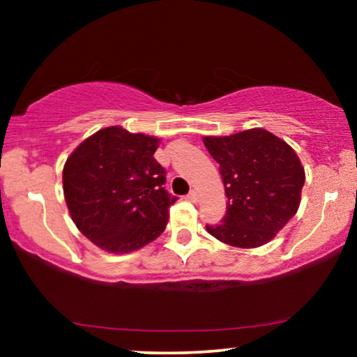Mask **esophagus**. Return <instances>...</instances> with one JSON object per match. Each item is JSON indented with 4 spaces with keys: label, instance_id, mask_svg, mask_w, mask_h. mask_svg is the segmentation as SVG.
Here are the masks:
<instances>
[{
    "label": "esophagus",
    "instance_id": "34e87169",
    "mask_svg": "<svg viewBox=\"0 0 357 357\" xmlns=\"http://www.w3.org/2000/svg\"><path fill=\"white\" fill-rule=\"evenodd\" d=\"M187 198L190 199V202H197V199H198V193L197 192H195V190H192V192H190L188 195H187Z\"/></svg>",
    "mask_w": 357,
    "mask_h": 357
}]
</instances>
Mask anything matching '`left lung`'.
Wrapping results in <instances>:
<instances>
[{
	"instance_id": "1",
	"label": "left lung",
	"mask_w": 357,
	"mask_h": 357,
	"mask_svg": "<svg viewBox=\"0 0 357 357\" xmlns=\"http://www.w3.org/2000/svg\"><path fill=\"white\" fill-rule=\"evenodd\" d=\"M203 143L219 164L227 197L222 222L206 231L232 247L265 245L299 209L305 172L296 151L263 128L204 136Z\"/></svg>"
}]
</instances>
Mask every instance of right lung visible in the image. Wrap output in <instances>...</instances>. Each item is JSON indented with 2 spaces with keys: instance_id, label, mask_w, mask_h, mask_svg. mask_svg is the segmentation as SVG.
Masks as SVG:
<instances>
[{
  "instance_id": "right-lung-1",
  "label": "right lung",
  "mask_w": 357,
  "mask_h": 357,
  "mask_svg": "<svg viewBox=\"0 0 357 357\" xmlns=\"http://www.w3.org/2000/svg\"><path fill=\"white\" fill-rule=\"evenodd\" d=\"M159 138L121 126L82 141L63 167V193L73 222L102 250L130 253L164 232L175 203L154 159Z\"/></svg>"
}]
</instances>
